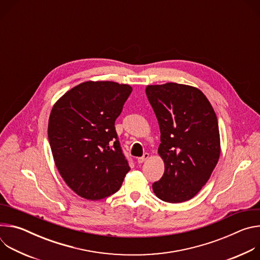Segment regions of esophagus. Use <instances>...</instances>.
<instances>
[{
  "label": "esophagus",
  "mask_w": 260,
  "mask_h": 260,
  "mask_svg": "<svg viewBox=\"0 0 260 260\" xmlns=\"http://www.w3.org/2000/svg\"><path fill=\"white\" fill-rule=\"evenodd\" d=\"M148 158H149V153L145 152V153L143 154V156H142V157H139V158L137 159V161H138V164H143V162H144V161H146Z\"/></svg>",
  "instance_id": "esophagus-1"
}]
</instances>
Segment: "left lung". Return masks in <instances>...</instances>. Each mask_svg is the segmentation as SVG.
Wrapping results in <instances>:
<instances>
[{
	"mask_svg": "<svg viewBox=\"0 0 260 260\" xmlns=\"http://www.w3.org/2000/svg\"><path fill=\"white\" fill-rule=\"evenodd\" d=\"M146 94L158 120V154L165 162L153 191L167 203L189 201L208 182L220 156L215 111L206 95L190 85H148Z\"/></svg>",
	"mask_w": 260,
	"mask_h": 260,
	"instance_id": "1",
	"label": "left lung"
}]
</instances>
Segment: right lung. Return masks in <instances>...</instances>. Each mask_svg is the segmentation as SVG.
Masks as SVG:
<instances>
[{
  "label": "right lung",
  "instance_id": "obj_1",
  "mask_svg": "<svg viewBox=\"0 0 260 260\" xmlns=\"http://www.w3.org/2000/svg\"><path fill=\"white\" fill-rule=\"evenodd\" d=\"M133 88L113 81H86L53 105L48 139L55 166L79 197L98 201L115 193L131 170L115 120Z\"/></svg>",
  "mask_w": 260,
  "mask_h": 260
}]
</instances>
